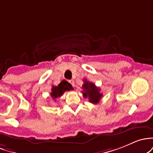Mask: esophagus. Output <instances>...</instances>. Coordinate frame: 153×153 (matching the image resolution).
Here are the masks:
<instances>
[{
    "mask_svg": "<svg viewBox=\"0 0 153 153\" xmlns=\"http://www.w3.org/2000/svg\"><path fill=\"white\" fill-rule=\"evenodd\" d=\"M69 82L71 83V85L73 86V87H74L75 86V83H74V80L71 79V80H69Z\"/></svg>",
    "mask_w": 153,
    "mask_h": 153,
    "instance_id": "1",
    "label": "esophagus"
}]
</instances>
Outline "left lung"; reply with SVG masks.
<instances>
[{
	"label": "left lung",
	"instance_id": "obj_1",
	"mask_svg": "<svg viewBox=\"0 0 153 153\" xmlns=\"http://www.w3.org/2000/svg\"><path fill=\"white\" fill-rule=\"evenodd\" d=\"M82 88L83 89V97L85 98H88L89 102L91 103H98L101 97H102V94L100 92V89L96 87L95 84L88 82L87 79L84 80V84Z\"/></svg>",
	"mask_w": 153,
	"mask_h": 153
}]
</instances>
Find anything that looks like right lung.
Returning <instances> with one entry per match:
<instances>
[{
	"mask_svg": "<svg viewBox=\"0 0 153 153\" xmlns=\"http://www.w3.org/2000/svg\"><path fill=\"white\" fill-rule=\"evenodd\" d=\"M72 90H73V87L71 84L68 83L66 80H63L58 86H53L52 89H51V96L54 100H56V98L62 96L66 91Z\"/></svg>",
	"mask_w": 153,
	"mask_h": 153,
	"instance_id": "right-lung-1",
	"label": "right lung"
}]
</instances>
